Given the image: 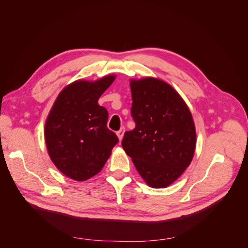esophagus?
Wrapping results in <instances>:
<instances>
[{"label": "esophagus", "mask_w": 248, "mask_h": 248, "mask_svg": "<svg viewBox=\"0 0 248 248\" xmlns=\"http://www.w3.org/2000/svg\"><path fill=\"white\" fill-rule=\"evenodd\" d=\"M124 132H125V127H122V128L117 132V136H118L120 141L122 140V139H123V137H124Z\"/></svg>", "instance_id": "obj_1"}]
</instances>
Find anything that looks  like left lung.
<instances>
[{"label":"left lung","instance_id":"obj_1","mask_svg":"<svg viewBox=\"0 0 248 248\" xmlns=\"http://www.w3.org/2000/svg\"><path fill=\"white\" fill-rule=\"evenodd\" d=\"M130 89L136 128L125 132L122 147L150 187L166 188L193 158L197 132L191 112L162 79H130Z\"/></svg>","mask_w":248,"mask_h":248}]
</instances>
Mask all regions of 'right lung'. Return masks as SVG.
<instances>
[{
    "label": "right lung",
    "instance_id": "1",
    "mask_svg": "<svg viewBox=\"0 0 248 248\" xmlns=\"http://www.w3.org/2000/svg\"><path fill=\"white\" fill-rule=\"evenodd\" d=\"M109 74L66 86L55 100L46 121L44 139L57 169L76 181H86L102 170L118 138L108 128V112L98 99L112 84Z\"/></svg>",
    "mask_w": 248,
    "mask_h": 248
}]
</instances>
